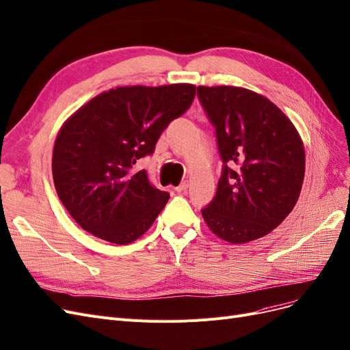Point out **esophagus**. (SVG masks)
<instances>
[{"label": "esophagus", "instance_id": "1", "mask_svg": "<svg viewBox=\"0 0 350 350\" xmlns=\"http://www.w3.org/2000/svg\"><path fill=\"white\" fill-rule=\"evenodd\" d=\"M187 188H188V180H184V183H180L178 187H175V191L184 192V191H187Z\"/></svg>", "mask_w": 350, "mask_h": 350}]
</instances>
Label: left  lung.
<instances>
[{
    "label": "left lung",
    "mask_w": 350,
    "mask_h": 350,
    "mask_svg": "<svg viewBox=\"0 0 350 350\" xmlns=\"http://www.w3.org/2000/svg\"><path fill=\"white\" fill-rule=\"evenodd\" d=\"M197 94L215 127L224 163L215 197L201 210L204 220L215 236L234 245L267 236L299 197L303 140L291 120L258 92L200 85Z\"/></svg>",
    "instance_id": "1"
}]
</instances>
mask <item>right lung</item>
Wrapping results in <instances>:
<instances>
[{
	"instance_id": "right-lung-1",
	"label": "right lung",
	"mask_w": 350,
	"mask_h": 350,
	"mask_svg": "<svg viewBox=\"0 0 350 350\" xmlns=\"http://www.w3.org/2000/svg\"><path fill=\"white\" fill-rule=\"evenodd\" d=\"M196 97L192 83L117 87L83 104L60 127L52 156L59 200L83 230L116 245L146 233L170 194L135 163Z\"/></svg>"
}]
</instances>
